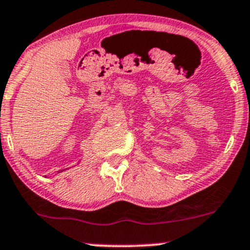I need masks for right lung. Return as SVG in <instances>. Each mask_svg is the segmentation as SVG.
Instances as JSON below:
<instances>
[{"instance_id": "add662e5", "label": "right lung", "mask_w": 250, "mask_h": 250, "mask_svg": "<svg viewBox=\"0 0 250 250\" xmlns=\"http://www.w3.org/2000/svg\"><path fill=\"white\" fill-rule=\"evenodd\" d=\"M59 172H60V171H58V173H59Z\"/></svg>"}]
</instances>
